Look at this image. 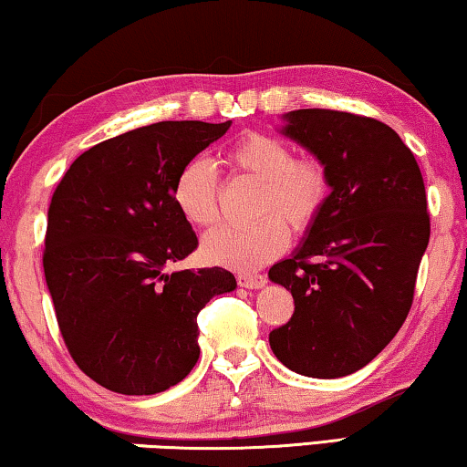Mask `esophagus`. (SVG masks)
<instances>
[{
  "label": "esophagus",
  "instance_id": "obj_1",
  "mask_svg": "<svg viewBox=\"0 0 467 467\" xmlns=\"http://www.w3.org/2000/svg\"><path fill=\"white\" fill-rule=\"evenodd\" d=\"M265 283L267 278L261 276V274H238V285L244 286V289H261Z\"/></svg>",
  "mask_w": 467,
  "mask_h": 467
}]
</instances>
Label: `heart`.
Masks as SVG:
<instances>
[{"label": "heart", "mask_w": 467, "mask_h": 467, "mask_svg": "<svg viewBox=\"0 0 467 467\" xmlns=\"http://www.w3.org/2000/svg\"><path fill=\"white\" fill-rule=\"evenodd\" d=\"M235 171L261 184L251 225H221L203 235L202 253L210 264L253 272L285 253L289 232H304L317 221L329 193L327 171L315 159H293L289 146L264 133L238 140L229 150ZM176 208L193 227H210L219 219V181L208 159H191L178 171ZM280 218L284 220L279 221Z\"/></svg>", "instance_id": "heart-1"}]
</instances>
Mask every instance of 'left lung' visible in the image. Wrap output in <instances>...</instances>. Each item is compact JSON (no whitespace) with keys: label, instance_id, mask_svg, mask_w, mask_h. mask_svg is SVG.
<instances>
[{"label":"left lung","instance_id":"8db88e82","mask_svg":"<svg viewBox=\"0 0 467 467\" xmlns=\"http://www.w3.org/2000/svg\"><path fill=\"white\" fill-rule=\"evenodd\" d=\"M278 131L323 165L329 195L291 257L267 272L296 302L270 347L293 372L340 379L368 366L410 310L430 242L423 176L376 119L306 108L283 114Z\"/></svg>","mask_w":467,"mask_h":467}]
</instances>
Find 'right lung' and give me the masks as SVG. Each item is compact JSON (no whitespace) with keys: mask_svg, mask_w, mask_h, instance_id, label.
I'll list each match as a JSON object with an SVG mask.
<instances>
[{"mask_svg":"<svg viewBox=\"0 0 467 467\" xmlns=\"http://www.w3.org/2000/svg\"><path fill=\"white\" fill-rule=\"evenodd\" d=\"M232 127L163 120L82 152L48 208L44 276L76 366L123 395L174 387L200 359L197 312L234 291L223 267L168 272L197 248L176 208L184 163Z\"/></svg>","mask_w":467,"mask_h":467,"instance_id":"obj_1","label":"right lung"}]
</instances>
